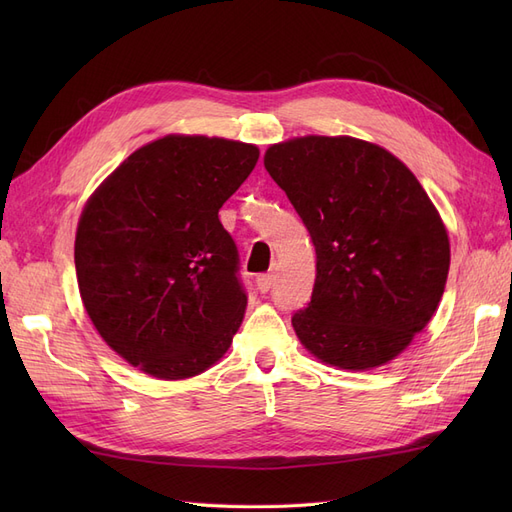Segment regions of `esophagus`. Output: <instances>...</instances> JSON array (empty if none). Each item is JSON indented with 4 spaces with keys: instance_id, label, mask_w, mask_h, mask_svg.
Returning <instances> with one entry per match:
<instances>
[{
    "instance_id": "34e87169",
    "label": "esophagus",
    "mask_w": 512,
    "mask_h": 512,
    "mask_svg": "<svg viewBox=\"0 0 512 512\" xmlns=\"http://www.w3.org/2000/svg\"><path fill=\"white\" fill-rule=\"evenodd\" d=\"M273 273H262V275H258L256 277V286H258V290L265 294V292H269L271 290V286H273Z\"/></svg>"
}]
</instances>
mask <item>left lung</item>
<instances>
[{
	"label": "left lung",
	"instance_id": "left-lung-1",
	"mask_svg": "<svg viewBox=\"0 0 512 512\" xmlns=\"http://www.w3.org/2000/svg\"><path fill=\"white\" fill-rule=\"evenodd\" d=\"M265 168L316 247L312 301L292 316L301 344L339 369L389 363L427 327L451 265L423 185L393 153L350 136L271 145Z\"/></svg>",
	"mask_w": 512,
	"mask_h": 512
}]
</instances>
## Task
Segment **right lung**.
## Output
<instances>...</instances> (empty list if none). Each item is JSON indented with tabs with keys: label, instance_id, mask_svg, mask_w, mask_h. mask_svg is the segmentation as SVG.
Instances as JSON below:
<instances>
[{
	"label": "right lung",
	"instance_id": "right-lung-1",
	"mask_svg": "<svg viewBox=\"0 0 512 512\" xmlns=\"http://www.w3.org/2000/svg\"><path fill=\"white\" fill-rule=\"evenodd\" d=\"M260 151L168 134L121 162L76 228L81 299L104 342L160 380L203 374L241 327L247 292L218 211Z\"/></svg>",
	"mask_w": 512,
	"mask_h": 512
}]
</instances>
